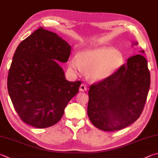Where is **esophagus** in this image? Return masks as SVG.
<instances>
[{
  "label": "esophagus",
  "mask_w": 158,
  "mask_h": 158,
  "mask_svg": "<svg viewBox=\"0 0 158 158\" xmlns=\"http://www.w3.org/2000/svg\"><path fill=\"white\" fill-rule=\"evenodd\" d=\"M87 90V87L86 85H84V84H81L80 85L79 87V91L80 92H84V91H86Z\"/></svg>",
  "instance_id": "1"
}]
</instances>
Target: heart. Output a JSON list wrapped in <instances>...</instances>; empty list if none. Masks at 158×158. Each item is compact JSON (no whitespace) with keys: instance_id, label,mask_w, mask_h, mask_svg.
Listing matches in <instances>:
<instances>
[{"instance_id":"b5f03b06","label":"heart","mask_w":158,"mask_h":158,"mask_svg":"<svg viewBox=\"0 0 158 158\" xmlns=\"http://www.w3.org/2000/svg\"><path fill=\"white\" fill-rule=\"evenodd\" d=\"M124 61L121 52L111 47L90 48L81 51L78 56L72 57L70 66L76 73L87 70L88 78L101 81L115 73Z\"/></svg>"}]
</instances>
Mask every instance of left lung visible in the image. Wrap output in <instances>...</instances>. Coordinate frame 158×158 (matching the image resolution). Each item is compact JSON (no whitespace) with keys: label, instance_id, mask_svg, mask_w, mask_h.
Wrapping results in <instances>:
<instances>
[{"label":"left lung","instance_id":"1","mask_svg":"<svg viewBox=\"0 0 158 158\" xmlns=\"http://www.w3.org/2000/svg\"><path fill=\"white\" fill-rule=\"evenodd\" d=\"M150 84L145 57L131 56L113 75L90 86L87 113L92 124L104 131H118L133 124L142 113Z\"/></svg>","mask_w":158,"mask_h":158}]
</instances>
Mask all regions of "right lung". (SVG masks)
Wrapping results in <instances>:
<instances>
[{"label": "right lung", "instance_id": "add662e5", "mask_svg": "<svg viewBox=\"0 0 158 158\" xmlns=\"http://www.w3.org/2000/svg\"><path fill=\"white\" fill-rule=\"evenodd\" d=\"M71 46L56 33L39 27L20 44L7 77V89L23 122L44 128L56 124L81 82L68 81L59 62L69 59Z\"/></svg>", "mask_w": 158, "mask_h": 158}]
</instances>
